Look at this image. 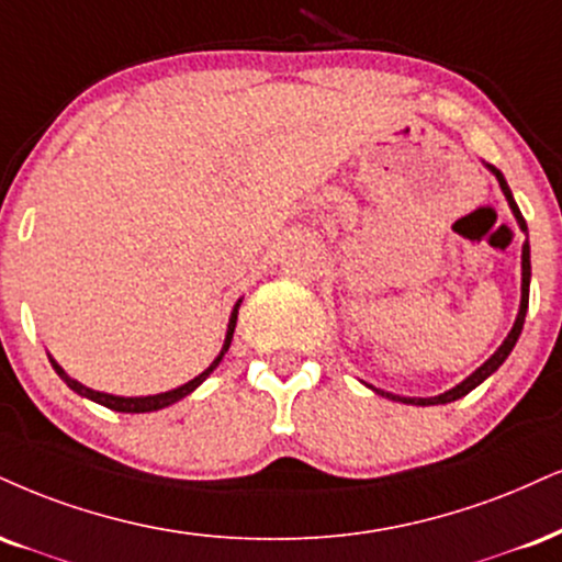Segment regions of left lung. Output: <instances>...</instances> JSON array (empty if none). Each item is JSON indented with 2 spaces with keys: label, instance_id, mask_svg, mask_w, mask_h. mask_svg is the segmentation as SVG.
Here are the masks:
<instances>
[{
  "label": "left lung",
  "instance_id": "left-lung-1",
  "mask_svg": "<svg viewBox=\"0 0 562 562\" xmlns=\"http://www.w3.org/2000/svg\"><path fill=\"white\" fill-rule=\"evenodd\" d=\"M486 170H490V172L495 175V178H497L499 188H503V193H505V199H508V206L513 209V216H516L518 227L524 229V233H526L524 254H520V308H518L516 324H513V329H510V333H508V337H505V340H503V346H499V348L495 350V353H492L490 358H486V361L482 363V367H479V369L474 371V374H471V376H465V380H463L461 384H456V387H452V390L442 392V395H435V397H401V395H392V392H384V390H380V387H371V384H367V387L374 390L376 395H384V397H390V401H397V403H408V405H445V403H452V401H458V397L469 395V392L474 390V387H479V384H482V382L486 380V376H492V374H495V371H497L499 367H503V361H505V358L510 356V350L516 348V342H518V337H520V329H524L526 308H529V280H531L529 227H526V220H524V214H520L518 204H516V201H513V193H510L508 182H505V178H503V172H499L497 167H492V165H486Z\"/></svg>",
  "mask_w": 562,
  "mask_h": 562
}]
</instances>
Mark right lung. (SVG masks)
I'll return each instance as SVG.
<instances>
[{
    "label": "right lung",
    "mask_w": 562,
    "mask_h": 562,
    "mask_svg": "<svg viewBox=\"0 0 562 562\" xmlns=\"http://www.w3.org/2000/svg\"><path fill=\"white\" fill-rule=\"evenodd\" d=\"M238 308H240V301L235 303L233 314H229L227 335H225V346H222L220 356H216L214 361L209 363V367H206L204 371H201L199 376H193L191 382L180 384V387H175V390L159 392V395H146V397H123V395H110V392H99V390H91V387H86V384H80L78 380H72V376H67V371H65L63 367H59V363L54 361L52 356H49V361H52L54 371H57V374L63 376V382L67 384V387H70V390H76L78 395L88 397V401H93V403H99V405H106V408H112V411H120V414H148V411H159V408H167V405L178 403V401H182V397H186V395H191V392H193L195 387H199V384L204 382L206 376L212 374V371H214L216 367H220V361H222V358H225V353H227L229 342H233L235 322H238Z\"/></svg>",
    "instance_id": "right-lung-1"
}]
</instances>
